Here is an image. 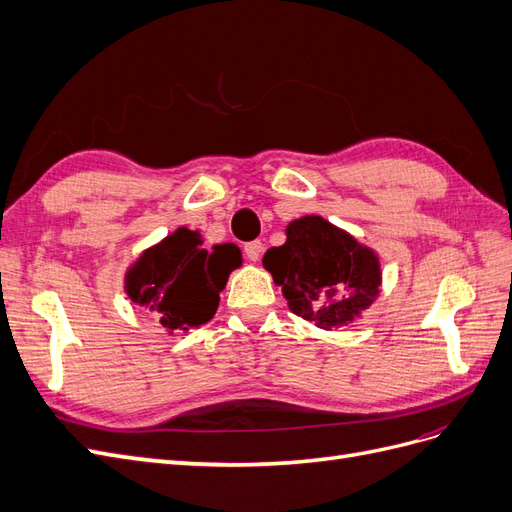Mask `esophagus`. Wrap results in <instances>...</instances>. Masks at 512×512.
<instances>
[{"label":"esophagus","mask_w":512,"mask_h":512,"mask_svg":"<svg viewBox=\"0 0 512 512\" xmlns=\"http://www.w3.org/2000/svg\"><path fill=\"white\" fill-rule=\"evenodd\" d=\"M243 252H245V256L250 258L252 262H256V260H260V256H262V243H260V241L245 243V245H243Z\"/></svg>","instance_id":"1"}]
</instances>
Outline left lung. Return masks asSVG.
<instances>
[{
	"label": "left lung",
	"instance_id": "8db88e82",
	"mask_svg": "<svg viewBox=\"0 0 512 512\" xmlns=\"http://www.w3.org/2000/svg\"><path fill=\"white\" fill-rule=\"evenodd\" d=\"M262 265L292 312L322 329L352 322L378 297L376 254L318 215L290 222L286 243L271 247Z\"/></svg>",
	"mask_w": 512,
	"mask_h": 512
}]
</instances>
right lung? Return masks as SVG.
<instances>
[{
  "label": "right lung",
  "instance_id": "add662e5",
  "mask_svg": "<svg viewBox=\"0 0 512 512\" xmlns=\"http://www.w3.org/2000/svg\"><path fill=\"white\" fill-rule=\"evenodd\" d=\"M239 265L235 245L209 252L196 230L179 228L138 258L126 275V292L156 312L170 333L188 331L213 318L228 273Z\"/></svg>",
  "mask_w": 512,
  "mask_h": 512
}]
</instances>
